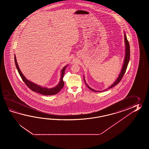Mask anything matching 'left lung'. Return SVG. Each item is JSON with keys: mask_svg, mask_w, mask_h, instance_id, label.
Listing matches in <instances>:
<instances>
[{"mask_svg": "<svg viewBox=\"0 0 149 149\" xmlns=\"http://www.w3.org/2000/svg\"><path fill=\"white\" fill-rule=\"evenodd\" d=\"M124 37H125V47H126V49H125V60H124V64H123V68H122V69L121 70L120 73L119 74V76H118L117 79L114 81V83H113L112 85H111L107 89H105L104 91H107V90H108V89L111 88H112L113 87H114L115 86L117 85L118 84L120 81L123 78L124 74H125L127 68V66H128V63H129V61H130V44H129V42H128L127 39L126 35L125 33V34H124ZM84 81L85 82L86 85V86H87V87H88L89 89H91V91H93V92H100V91H95L94 89H92V88H91V87L86 84V82L85 81V79L84 77ZM102 92H103V91H102Z\"/></svg>", "mask_w": 149, "mask_h": 149, "instance_id": "8db88e82", "label": "left lung"}]
</instances>
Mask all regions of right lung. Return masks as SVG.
Here are the masks:
<instances>
[{"instance_id":"add662e5","label":"right lung","mask_w":149,"mask_h":149,"mask_svg":"<svg viewBox=\"0 0 149 149\" xmlns=\"http://www.w3.org/2000/svg\"><path fill=\"white\" fill-rule=\"evenodd\" d=\"M14 59H15V65H16V68L17 69V71H18L21 78L22 79L23 81L24 82L25 85L27 86L29 88L32 90V91L36 92V93H38L39 94H41L42 95H52L56 94L60 91L63 88L64 84L63 80V78L64 74V72H65V69H66V68H67L68 65H66L65 67H64L61 70L60 81L58 83V84L56 86H55V87L52 88H48L46 87H42L38 85L35 83L29 81L28 79H26V78L23 74V73L21 72V70L19 69V65H18L17 63L15 55V56H14Z\"/></svg>"}]
</instances>
